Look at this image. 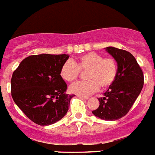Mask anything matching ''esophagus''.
Segmentation results:
<instances>
[{
    "instance_id": "34e87169",
    "label": "esophagus",
    "mask_w": 155,
    "mask_h": 155,
    "mask_svg": "<svg viewBox=\"0 0 155 155\" xmlns=\"http://www.w3.org/2000/svg\"><path fill=\"white\" fill-rule=\"evenodd\" d=\"M78 98H81V99H82V100H88V97H87V96H78Z\"/></svg>"
}]
</instances>
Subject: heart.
<instances>
[{"label": "heart", "instance_id": "b5f03b06", "mask_svg": "<svg viewBox=\"0 0 155 155\" xmlns=\"http://www.w3.org/2000/svg\"><path fill=\"white\" fill-rule=\"evenodd\" d=\"M80 71L87 72L88 81L75 83L70 87L72 93L88 96L98 89L107 88L114 82L117 74V64L114 58L107 57L96 52H88L74 61L67 60L60 70L62 78L67 82L74 81L80 75Z\"/></svg>", "mask_w": 155, "mask_h": 155}]
</instances>
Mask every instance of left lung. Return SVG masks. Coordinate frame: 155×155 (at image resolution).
Wrapping results in <instances>:
<instances>
[{
    "label": "left lung",
    "instance_id": "8db88e82",
    "mask_svg": "<svg viewBox=\"0 0 155 155\" xmlns=\"http://www.w3.org/2000/svg\"><path fill=\"white\" fill-rule=\"evenodd\" d=\"M115 59L117 74L114 82L99 98L100 106L92 111L106 121H115L129 111L143 86V74L135 57L125 50L114 47L105 48Z\"/></svg>",
    "mask_w": 155,
    "mask_h": 155
}]
</instances>
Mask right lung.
<instances>
[{"mask_svg":"<svg viewBox=\"0 0 155 155\" xmlns=\"http://www.w3.org/2000/svg\"><path fill=\"white\" fill-rule=\"evenodd\" d=\"M69 55H30L19 63L11 80L12 96L28 118L39 125L57 122L67 113L74 96L66 93L60 75Z\"/></svg>","mask_w":155,"mask_h":155,"instance_id":"obj_1","label":"right lung"}]
</instances>
